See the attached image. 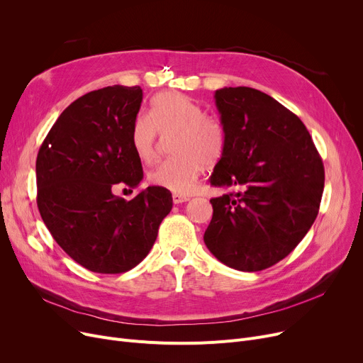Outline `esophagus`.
Wrapping results in <instances>:
<instances>
[{"label": "esophagus", "mask_w": 363, "mask_h": 363, "mask_svg": "<svg viewBox=\"0 0 363 363\" xmlns=\"http://www.w3.org/2000/svg\"><path fill=\"white\" fill-rule=\"evenodd\" d=\"M172 200H174V203H175V204H179V203H185V201H188V200H189V197H188V196H182V194L175 193V194H172Z\"/></svg>", "instance_id": "1"}]
</instances>
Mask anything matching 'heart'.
<instances>
[{
    "instance_id": "heart-1",
    "label": "heart",
    "mask_w": 363,
    "mask_h": 363,
    "mask_svg": "<svg viewBox=\"0 0 363 363\" xmlns=\"http://www.w3.org/2000/svg\"><path fill=\"white\" fill-rule=\"evenodd\" d=\"M172 137L174 157L150 172V182L178 194H189L204 164L213 166L225 155L226 129L222 121L178 92H163L151 100L148 116H140L130 128V147L138 160L156 157L157 133Z\"/></svg>"
}]
</instances>
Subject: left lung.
I'll return each mask as SVG.
<instances>
[{"label": "left lung", "instance_id": "8db88e82", "mask_svg": "<svg viewBox=\"0 0 363 363\" xmlns=\"http://www.w3.org/2000/svg\"><path fill=\"white\" fill-rule=\"evenodd\" d=\"M215 103L226 150L211 185L228 193L211 200L204 242L230 268L262 271L289 256L313 225L325 181L322 159L306 126L271 95L225 86Z\"/></svg>", "mask_w": 363, "mask_h": 363}]
</instances>
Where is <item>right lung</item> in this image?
Instances as JSON below:
<instances>
[{"mask_svg": "<svg viewBox=\"0 0 363 363\" xmlns=\"http://www.w3.org/2000/svg\"><path fill=\"white\" fill-rule=\"evenodd\" d=\"M141 101L140 86L91 91L60 114L38 151L41 218L55 242L91 272L135 268L172 208L162 186L130 201L113 194L116 184L137 188L144 177L129 140Z\"/></svg>", "mask_w": 363, "mask_h": 363, "instance_id": "1", "label": "right lung"}]
</instances>
